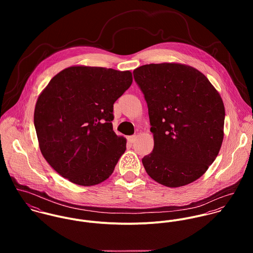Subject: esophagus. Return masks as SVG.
Here are the masks:
<instances>
[{"label":"esophagus","mask_w":253,"mask_h":253,"mask_svg":"<svg viewBox=\"0 0 253 253\" xmlns=\"http://www.w3.org/2000/svg\"><path fill=\"white\" fill-rule=\"evenodd\" d=\"M136 138H137V136H136V135L128 136V137H127V142H128V143H130V144H132V143H134V142H135Z\"/></svg>","instance_id":"esophagus-1"}]
</instances>
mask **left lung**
I'll list each match as a JSON object with an SVG mask.
<instances>
[{"label":"left lung","mask_w":253,"mask_h":253,"mask_svg":"<svg viewBox=\"0 0 253 253\" xmlns=\"http://www.w3.org/2000/svg\"><path fill=\"white\" fill-rule=\"evenodd\" d=\"M144 94L154 149L142 164L158 183L175 188L200 178L223 141L224 104L209 79L177 63L147 64L133 71Z\"/></svg>","instance_id":"left-lung-1"}]
</instances>
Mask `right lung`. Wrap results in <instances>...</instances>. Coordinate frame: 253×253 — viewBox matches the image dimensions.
Returning <instances> with one entry per match:
<instances>
[{"instance_id":"right-lung-1","label":"right lung","mask_w":253,"mask_h":253,"mask_svg":"<svg viewBox=\"0 0 253 253\" xmlns=\"http://www.w3.org/2000/svg\"><path fill=\"white\" fill-rule=\"evenodd\" d=\"M131 83L129 71L73 66L40 94L34 113L40 149L62 177L91 186L113 173L126 149V138L113 130V107Z\"/></svg>"}]
</instances>
